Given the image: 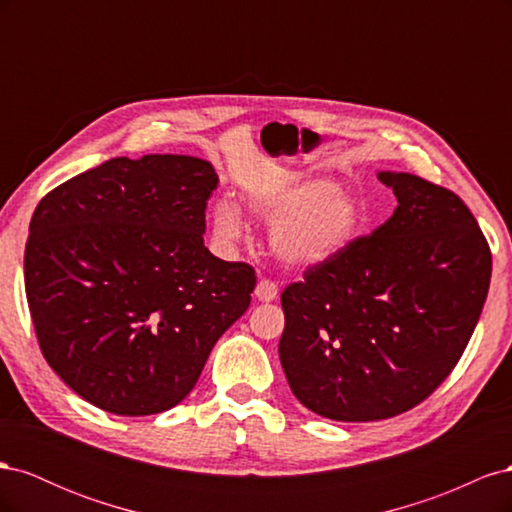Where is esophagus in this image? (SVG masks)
I'll return each mask as SVG.
<instances>
[{"label": "esophagus", "mask_w": 512, "mask_h": 512, "mask_svg": "<svg viewBox=\"0 0 512 512\" xmlns=\"http://www.w3.org/2000/svg\"><path fill=\"white\" fill-rule=\"evenodd\" d=\"M277 292H280V290H277V284L271 282V280H260L256 284V290H254L256 299L262 301V303H269V301L277 299Z\"/></svg>", "instance_id": "34e87169"}]
</instances>
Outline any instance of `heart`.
<instances>
[{
    "label": "heart",
    "mask_w": 512,
    "mask_h": 512,
    "mask_svg": "<svg viewBox=\"0 0 512 512\" xmlns=\"http://www.w3.org/2000/svg\"><path fill=\"white\" fill-rule=\"evenodd\" d=\"M250 207L273 226L271 245L290 265H320L356 237L363 222L361 205L329 179H303L252 196ZM215 237L235 245L245 237V218L235 200L220 198L211 207Z\"/></svg>",
    "instance_id": "heart-1"
}]
</instances>
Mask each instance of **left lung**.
Listing matches in <instances>:
<instances>
[{
	"label": "left lung",
	"instance_id": "left-lung-1",
	"mask_svg": "<svg viewBox=\"0 0 512 512\" xmlns=\"http://www.w3.org/2000/svg\"><path fill=\"white\" fill-rule=\"evenodd\" d=\"M397 207L371 235L282 292L280 361L305 408L382 421L427 399L483 312L491 250L463 200L410 173H380Z\"/></svg>",
	"mask_w": 512,
	"mask_h": 512
}]
</instances>
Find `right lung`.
<instances>
[{
	"label": "right lung",
	"instance_id": "add662e5",
	"mask_svg": "<svg viewBox=\"0 0 512 512\" xmlns=\"http://www.w3.org/2000/svg\"><path fill=\"white\" fill-rule=\"evenodd\" d=\"M207 160L113 158L46 194L29 222L25 294L40 350L89 404L170 410L250 307L254 267L205 247Z\"/></svg>",
	"mask_w": 512,
	"mask_h": 512
}]
</instances>
